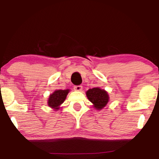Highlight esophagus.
<instances>
[{"instance_id":"obj_1","label":"esophagus","mask_w":159,"mask_h":159,"mask_svg":"<svg viewBox=\"0 0 159 159\" xmlns=\"http://www.w3.org/2000/svg\"><path fill=\"white\" fill-rule=\"evenodd\" d=\"M82 89H83V87H82V86H81V85H79V86H74V89H75V91L80 92V91H81Z\"/></svg>"}]
</instances>
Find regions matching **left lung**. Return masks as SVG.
Here are the masks:
<instances>
[{
  "mask_svg": "<svg viewBox=\"0 0 159 159\" xmlns=\"http://www.w3.org/2000/svg\"><path fill=\"white\" fill-rule=\"evenodd\" d=\"M88 100L93 104V107L97 110L103 109L109 101V95L105 89L95 87L89 89L86 92Z\"/></svg>",
  "mask_w": 159,
  "mask_h": 159,
  "instance_id": "1",
  "label": "left lung"
}]
</instances>
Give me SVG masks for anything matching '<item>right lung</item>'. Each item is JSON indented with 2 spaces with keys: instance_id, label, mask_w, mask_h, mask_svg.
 Here are the masks:
<instances>
[{
  "instance_id": "obj_1",
  "label": "right lung",
  "mask_w": 159,
  "mask_h": 159,
  "mask_svg": "<svg viewBox=\"0 0 159 159\" xmlns=\"http://www.w3.org/2000/svg\"><path fill=\"white\" fill-rule=\"evenodd\" d=\"M70 92V89H57L49 95L48 100V105L55 111H58L61 105L64 103L67 95Z\"/></svg>"
}]
</instances>
